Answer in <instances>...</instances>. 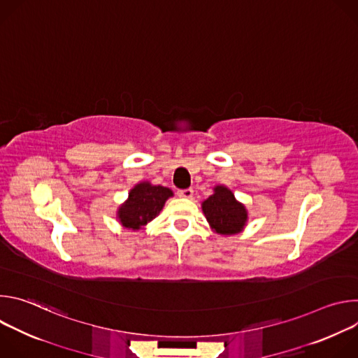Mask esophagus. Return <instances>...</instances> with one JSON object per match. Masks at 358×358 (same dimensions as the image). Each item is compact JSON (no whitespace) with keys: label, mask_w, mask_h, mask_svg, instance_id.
I'll use <instances>...</instances> for the list:
<instances>
[{"label":"esophagus","mask_w":358,"mask_h":358,"mask_svg":"<svg viewBox=\"0 0 358 358\" xmlns=\"http://www.w3.org/2000/svg\"><path fill=\"white\" fill-rule=\"evenodd\" d=\"M177 194H178V196H181V198H192L194 191H192L191 188H188V189H178Z\"/></svg>","instance_id":"34e87169"}]
</instances>
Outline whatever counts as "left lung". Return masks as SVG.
<instances>
[{
  "instance_id": "1",
  "label": "left lung",
  "mask_w": 358,
  "mask_h": 358,
  "mask_svg": "<svg viewBox=\"0 0 358 358\" xmlns=\"http://www.w3.org/2000/svg\"><path fill=\"white\" fill-rule=\"evenodd\" d=\"M213 194L201 203L211 229L220 235H236L242 232L248 222V210L239 202L234 192L222 184L213 188Z\"/></svg>"
}]
</instances>
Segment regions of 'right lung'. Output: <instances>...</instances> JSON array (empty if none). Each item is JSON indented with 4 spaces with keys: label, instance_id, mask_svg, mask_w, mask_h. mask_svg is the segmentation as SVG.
<instances>
[{
    "label": "right lung",
    "instance_id": "right-lung-1",
    "mask_svg": "<svg viewBox=\"0 0 358 358\" xmlns=\"http://www.w3.org/2000/svg\"><path fill=\"white\" fill-rule=\"evenodd\" d=\"M173 195V191L167 187L140 181L130 189L127 199L120 203L116 218L123 229H144L162 213L166 201Z\"/></svg>",
    "mask_w": 358,
    "mask_h": 358
}]
</instances>
